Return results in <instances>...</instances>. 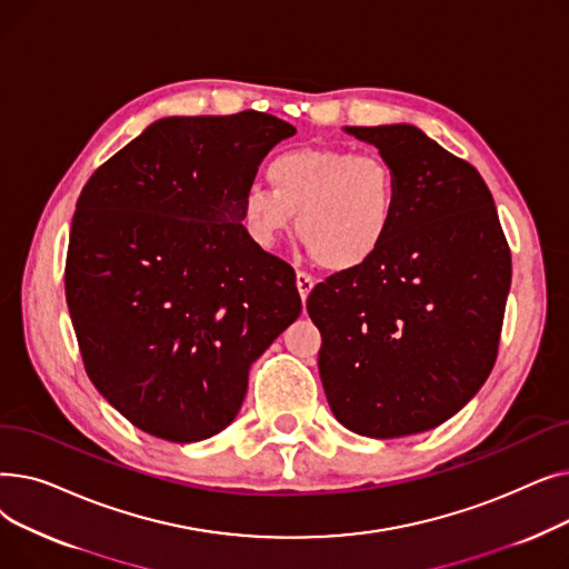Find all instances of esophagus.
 Masks as SVG:
<instances>
[{"label": "esophagus", "instance_id": "obj_1", "mask_svg": "<svg viewBox=\"0 0 569 569\" xmlns=\"http://www.w3.org/2000/svg\"><path fill=\"white\" fill-rule=\"evenodd\" d=\"M313 277H309L307 272H297V290H300V297L302 300H307L309 297V292H311V288H313Z\"/></svg>", "mask_w": 569, "mask_h": 569}]
</instances>
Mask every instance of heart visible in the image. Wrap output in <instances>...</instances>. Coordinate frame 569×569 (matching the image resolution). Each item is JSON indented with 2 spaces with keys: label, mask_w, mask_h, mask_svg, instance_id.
Returning <instances> with one entry per match:
<instances>
[{
  "label": "heart",
  "mask_w": 569,
  "mask_h": 569,
  "mask_svg": "<svg viewBox=\"0 0 569 569\" xmlns=\"http://www.w3.org/2000/svg\"><path fill=\"white\" fill-rule=\"evenodd\" d=\"M269 189L242 193V223L262 249H274L292 228L332 272L367 264L385 244L399 209L395 168L378 154L300 147L267 166Z\"/></svg>",
  "instance_id": "b5f03b06"
}]
</instances>
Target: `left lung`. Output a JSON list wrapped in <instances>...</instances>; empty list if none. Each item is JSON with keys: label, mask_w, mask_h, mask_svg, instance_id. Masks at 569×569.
<instances>
[{"label": "left lung", "mask_w": 569, "mask_h": 569, "mask_svg": "<svg viewBox=\"0 0 569 569\" xmlns=\"http://www.w3.org/2000/svg\"><path fill=\"white\" fill-rule=\"evenodd\" d=\"M395 168L399 209L380 251L318 283V371L337 420L367 438L436 429L489 378L512 281L491 191L412 124L343 127Z\"/></svg>", "instance_id": "1"}]
</instances>
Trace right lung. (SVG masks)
<instances>
[{"mask_svg":"<svg viewBox=\"0 0 569 569\" xmlns=\"http://www.w3.org/2000/svg\"><path fill=\"white\" fill-rule=\"evenodd\" d=\"M295 127L267 112L163 117L84 184L67 305L89 380L140 431L198 442L242 408L302 311L295 272L242 226V193Z\"/></svg>","mask_w":569,"mask_h":569,"instance_id":"add662e5","label":"right lung"}]
</instances>
